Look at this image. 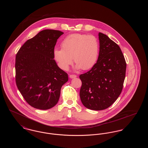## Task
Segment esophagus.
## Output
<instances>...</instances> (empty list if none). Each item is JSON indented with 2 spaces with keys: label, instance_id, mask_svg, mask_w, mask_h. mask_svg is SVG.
Wrapping results in <instances>:
<instances>
[{
  "label": "esophagus",
  "instance_id": "esophagus-1",
  "mask_svg": "<svg viewBox=\"0 0 148 148\" xmlns=\"http://www.w3.org/2000/svg\"><path fill=\"white\" fill-rule=\"evenodd\" d=\"M76 77H77V75H69V77L71 79H73V78Z\"/></svg>",
  "mask_w": 148,
  "mask_h": 148
}]
</instances>
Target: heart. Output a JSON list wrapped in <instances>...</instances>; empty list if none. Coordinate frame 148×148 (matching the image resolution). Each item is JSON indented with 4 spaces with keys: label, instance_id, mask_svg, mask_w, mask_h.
<instances>
[{
    "label": "heart",
    "instance_id": "b5f03b06",
    "mask_svg": "<svg viewBox=\"0 0 148 148\" xmlns=\"http://www.w3.org/2000/svg\"><path fill=\"white\" fill-rule=\"evenodd\" d=\"M62 49H56L54 58L58 66L64 71L69 69L74 61L76 69L88 70L96 63L99 56V44L93 35L72 34L64 39L61 43Z\"/></svg>",
    "mask_w": 148,
    "mask_h": 148
}]
</instances>
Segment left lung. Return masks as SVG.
<instances>
[{
	"instance_id": "8db88e82",
	"label": "left lung",
	"mask_w": 148,
	"mask_h": 148,
	"mask_svg": "<svg viewBox=\"0 0 148 148\" xmlns=\"http://www.w3.org/2000/svg\"><path fill=\"white\" fill-rule=\"evenodd\" d=\"M99 53L91 70L81 74L80 97L88 109L101 110L112 106L122 91L127 64L119 45L99 33Z\"/></svg>"
}]
</instances>
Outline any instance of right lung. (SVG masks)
I'll use <instances>...</instances> for the list:
<instances>
[{"instance_id": "obj_1", "label": "right lung", "mask_w": 148, "mask_h": 148, "mask_svg": "<svg viewBox=\"0 0 148 148\" xmlns=\"http://www.w3.org/2000/svg\"><path fill=\"white\" fill-rule=\"evenodd\" d=\"M59 30L45 29L25 42L16 56V84L32 107L47 110L59 101L62 86L68 80L66 73L54 59Z\"/></svg>"}]
</instances>
